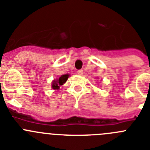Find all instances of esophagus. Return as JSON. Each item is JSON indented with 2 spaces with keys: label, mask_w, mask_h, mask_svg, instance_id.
I'll return each mask as SVG.
<instances>
[{
  "label": "esophagus",
  "mask_w": 150,
  "mask_h": 150,
  "mask_svg": "<svg viewBox=\"0 0 150 150\" xmlns=\"http://www.w3.org/2000/svg\"><path fill=\"white\" fill-rule=\"evenodd\" d=\"M76 74H77L78 75H83V70H78V71H76Z\"/></svg>",
  "instance_id": "1"
}]
</instances>
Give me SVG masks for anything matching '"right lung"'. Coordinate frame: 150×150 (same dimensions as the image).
<instances>
[{
  "label": "right lung",
  "instance_id": "right-lung-1",
  "mask_svg": "<svg viewBox=\"0 0 150 150\" xmlns=\"http://www.w3.org/2000/svg\"><path fill=\"white\" fill-rule=\"evenodd\" d=\"M68 77L69 74L62 75L59 79H57L52 81V88H53V89H59L61 86H62L64 83H65V82L67 81Z\"/></svg>",
  "mask_w": 150,
  "mask_h": 150
}]
</instances>
